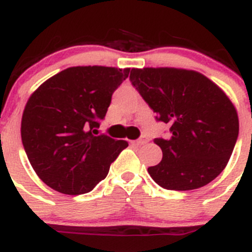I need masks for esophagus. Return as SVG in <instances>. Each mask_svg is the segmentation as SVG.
Listing matches in <instances>:
<instances>
[{
    "instance_id": "obj_1",
    "label": "esophagus",
    "mask_w": 252,
    "mask_h": 252,
    "mask_svg": "<svg viewBox=\"0 0 252 252\" xmlns=\"http://www.w3.org/2000/svg\"><path fill=\"white\" fill-rule=\"evenodd\" d=\"M148 141H149V139L146 138L145 135H143V136H140V138H139L138 140L134 141V144H135V145L140 146V145H144V144H146V143H148Z\"/></svg>"
}]
</instances>
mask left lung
<instances>
[{
	"label": "left lung",
	"mask_w": 252,
	"mask_h": 252,
	"mask_svg": "<svg viewBox=\"0 0 252 252\" xmlns=\"http://www.w3.org/2000/svg\"><path fill=\"white\" fill-rule=\"evenodd\" d=\"M131 85L158 122L170 124V138H156L160 163L148 168L166 189L191 191L208 185L225 168L239 135L236 109L213 81L192 70L131 69Z\"/></svg>",
	"instance_id": "1"
}]
</instances>
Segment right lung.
<instances>
[{"label": "right lung", "instance_id": "add662e5", "mask_svg": "<svg viewBox=\"0 0 252 252\" xmlns=\"http://www.w3.org/2000/svg\"><path fill=\"white\" fill-rule=\"evenodd\" d=\"M130 69L75 66L46 80L29 97L21 135L32 167L49 187L64 194L92 191L128 146L94 135L112 94Z\"/></svg>", "mask_w": 252, "mask_h": 252}]
</instances>
